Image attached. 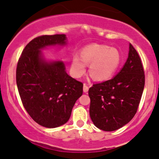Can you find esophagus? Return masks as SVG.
Listing matches in <instances>:
<instances>
[{
    "label": "esophagus",
    "mask_w": 159,
    "mask_h": 159,
    "mask_svg": "<svg viewBox=\"0 0 159 159\" xmlns=\"http://www.w3.org/2000/svg\"><path fill=\"white\" fill-rule=\"evenodd\" d=\"M88 89H89V88H88V84H87L86 83H84V87H83V91H84V93L88 92Z\"/></svg>",
    "instance_id": "obj_1"
}]
</instances>
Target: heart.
<instances>
[{
	"label": "heart",
	"instance_id": "b5f03b06",
	"mask_svg": "<svg viewBox=\"0 0 159 159\" xmlns=\"http://www.w3.org/2000/svg\"><path fill=\"white\" fill-rule=\"evenodd\" d=\"M123 60L120 52L103 44H91L81 50V57L75 55L71 58V69L73 75L80 78L89 66L90 76L95 81L110 79L119 68Z\"/></svg>",
	"mask_w": 159,
	"mask_h": 159
}]
</instances>
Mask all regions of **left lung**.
I'll list each match as a JSON object with an SVG mask.
<instances>
[{"label":"left lung","instance_id":"obj_1","mask_svg":"<svg viewBox=\"0 0 159 159\" xmlns=\"http://www.w3.org/2000/svg\"><path fill=\"white\" fill-rule=\"evenodd\" d=\"M144 73L141 58L129 44L128 58L120 72L89 88L90 116L97 127L114 131L133 119L144 89Z\"/></svg>","mask_w":159,"mask_h":159}]
</instances>
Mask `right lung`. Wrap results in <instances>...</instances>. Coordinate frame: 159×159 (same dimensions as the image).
I'll return each mask as SVG.
<instances>
[{
    "instance_id": "add662e5",
    "label": "right lung",
    "mask_w": 159,
    "mask_h": 159,
    "mask_svg": "<svg viewBox=\"0 0 159 159\" xmlns=\"http://www.w3.org/2000/svg\"><path fill=\"white\" fill-rule=\"evenodd\" d=\"M66 44L65 34L43 35L31 40L16 66V80L23 107L36 123L56 128L68 122L83 84L66 73L61 61L47 62L41 49Z\"/></svg>"
}]
</instances>
